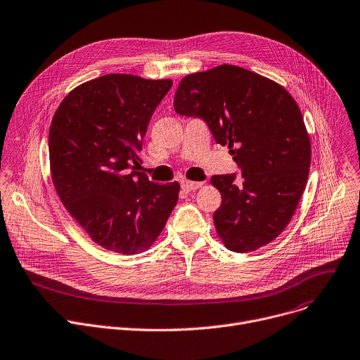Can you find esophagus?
<instances>
[{"label":"esophagus","instance_id":"obj_1","mask_svg":"<svg viewBox=\"0 0 360 360\" xmlns=\"http://www.w3.org/2000/svg\"><path fill=\"white\" fill-rule=\"evenodd\" d=\"M204 185V182H193V181H182V188L185 191H197Z\"/></svg>","mask_w":360,"mask_h":360}]
</instances>
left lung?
Returning a JSON list of instances; mask_svg holds the SVG:
<instances>
[{"instance_id": "left-lung-1", "label": "left lung", "mask_w": 360, "mask_h": 360, "mask_svg": "<svg viewBox=\"0 0 360 360\" xmlns=\"http://www.w3.org/2000/svg\"><path fill=\"white\" fill-rule=\"evenodd\" d=\"M174 108L178 115L202 117L243 171L240 179L230 174L210 181L222 197L214 214L222 244L250 252L276 240L296 212L311 159L296 101L274 80L221 64L185 76Z\"/></svg>"}]
</instances>
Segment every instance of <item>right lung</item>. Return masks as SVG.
I'll return each mask as SVG.
<instances>
[{"label":"right lung","instance_id":"1","mask_svg":"<svg viewBox=\"0 0 360 360\" xmlns=\"http://www.w3.org/2000/svg\"><path fill=\"white\" fill-rule=\"evenodd\" d=\"M171 79L106 75L75 87L49 132L60 201L93 243L132 255L153 245L178 202L179 184H153L138 167L142 139Z\"/></svg>","mask_w":360,"mask_h":360}]
</instances>
